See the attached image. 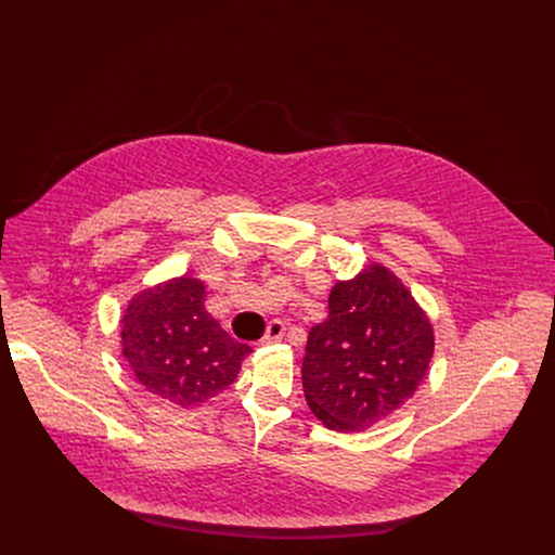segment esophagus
I'll use <instances>...</instances> for the list:
<instances>
[{"instance_id": "obj_1", "label": "esophagus", "mask_w": 555, "mask_h": 555, "mask_svg": "<svg viewBox=\"0 0 555 555\" xmlns=\"http://www.w3.org/2000/svg\"><path fill=\"white\" fill-rule=\"evenodd\" d=\"M283 334H285V323H283V321H279V319H274V321H270V325H268L266 336H263V340H261V343H266V345L281 343Z\"/></svg>"}]
</instances>
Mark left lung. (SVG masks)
<instances>
[{
  "mask_svg": "<svg viewBox=\"0 0 555 555\" xmlns=\"http://www.w3.org/2000/svg\"><path fill=\"white\" fill-rule=\"evenodd\" d=\"M435 349L433 325L411 292L373 263L330 294V315L311 327L302 388L311 413L338 433H360L409 402Z\"/></svg>",
  "mask_w": 555,
  "mask_h": 555,
  "instance_id": "obj_1",
  "label": "left lung"
}]
</instances>
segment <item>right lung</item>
<instances>
[{
  "label": "right lung",
  "instance_id": "add662e5",
  "mask_svg": "<svg viewBox=\"0 0 555 555\" xmlns=\"http://www.w3.org/2000/svg\"><path fill=\"white\" fill-rule=\"evenodd\" d=\"M204 283L180 276L138 294L122 315V353L138 382L189 409L228 388L253 351L204 307Z\"/></svg>",
  "mask_w": 555,
  "mask_h": 555
}]
</instances>
